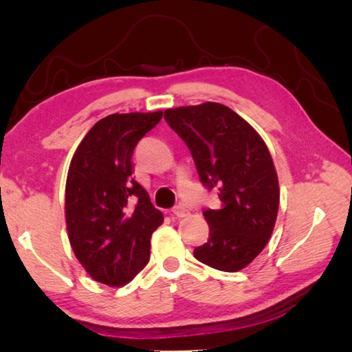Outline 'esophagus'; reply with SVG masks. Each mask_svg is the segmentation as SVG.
<instances>
[{"instance_id":"esophagus-1","label":"esophagus","mask_w":352,"mask_h":352,"mask_svg":"<svg viewBox=\"0 0 352 352\" xmlns=\"http://www.w3.org/2000/svg\"><path fill=\"white\" fill-rule=\"evenodd\" d=\"M173 214L177 218H186V217H188L190 212L184 206H176L175 208H173Z\"/></svg>"}]
</instances>
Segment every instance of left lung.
<instances>
[{
	"label": "left lung",
	"instance_id": "left-lung-1",
	"mask_svg": "<svg viewBox=\"0 0 352 352\" xmlns=\"http://www.w3.org/2000/svg\"><path fill=\"white\" fill-rule=\"evenodd\" d=\"M164 117L187 144L201 182L217 188L221 201L217 210L202 212L210 233L193 255L213 269L238 272L266 248L278 214V176L267 145L221 103L165 109Z\"/></svg>",
	"mask_w": 352,
	"mask_h": 352
}]
</instances>
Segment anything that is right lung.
<instances>
[{
  "mask_svg": "<svg viewBox=\"0 0 352 352\" xmlns=\"http://www.w3.org/2000/svg\"><path fill=\"white\" fill-rule=\"evenodd\" d=\"M162 119L156 113L111 114L74 153L65 190L67 236L92 280L128 285L148 261L153 232L164 223L146 190L133 179V151Z\"/></svg>",
  "mask_w": 352,
  "mask_h": 352,
  "instance_id": "obj_1",
  "label": "right lung"
}]
</instances>
